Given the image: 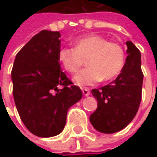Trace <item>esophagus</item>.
Masks as SVG:
<instances>
[{
  "instance_id": "obj_1",
  "label": "esophagus",
  "mask_w": 157,
  "mask_h": 157,
  "mask_svg": "<svg viewBox=\"0 0 157 157\" xmlns=\"http://www.w3.org/2000/svg\"><path fill=\"white\" fill-rule=\"evenodd\" d=\"M82 93H83V94H84L85 96H88V95L90 94V90L87 89V88H83V89H82Z\"/></svg>"
}]
</instances>
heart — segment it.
<instances>
[{"instance_id":"b5f03b06","label":"heart","mask_w":157,"mask_h":157,"mask_svg":"<svg viewBox=\"0 0 157 157\" xmlns=\"http://www.w3.org/2000/svg\"><path fill=\"white\" fill-rule=\"evenodd\" d=\"M75 48L62 47L58 51V59L66 71L77 73L86 58L87 68L74 78L78 86H92L102 79L109 81L116 78L124 68L126 53L118 43L109 42L105 37L89 34L76 40Z\"/></svg>"}]
</instances>
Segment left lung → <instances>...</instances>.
Segmentation results:
<instances>
[{"label": "left lung", "mask_w": 157, "mask_h": 157, "mask_svg": "<svg viewBox=\"0 0 157 157\" xmlns=\"http://www.w3.org/2000/svg\"><path fill=\"white\" fill-rule=\"evenodd\" d=\"M126 44L128 56L122 71L110 84L92 90L98 107L90 121L101 133L113 134L126 128L136 115L142 100L141 52L132 42L127 41Z\"/></svg>", "instance_id": "8db88e82"}]
</instances>
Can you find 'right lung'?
<instances>
[{
    "label": "right lung",
    "instance_id": "1",
    "mask_svg": "<svg viewBox=\"0 0 157 157\" xmlns=\"http://www.w3.org/2000/svg\"><path fill=\"white\" fill-rule=\"evenodd\" d=\"M60 36L59 32L51 30L34 36L17 53L11 71L14 100L21 121L39 137L60 134L69 108L82 98L80 88L61 70Z\"/></svg>",
    "mask_w": 157,
    "mask_h": 157
}]
</instances>
